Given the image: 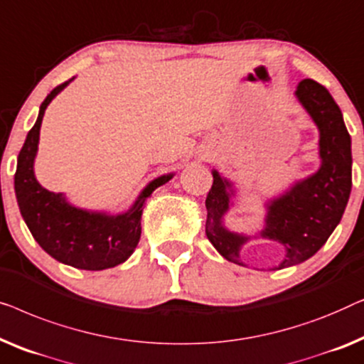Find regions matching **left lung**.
Instances as JSON below:
<instances>
[{"label": "left lung", "instance_id": "8db88e82", "mask_svg": "<svg viewBox=\"0 0 364 364\" xmlns=\"http://www.w3.org/2000/svg\"><path fill=\"white\" fill-rule=\"evenodd\" d=\"M295 95L320 130V170L296 183L284 196L269 204L262 237L277 240L287 250L277 269L300 264L318 252L341 221L351 193V138L340 107L323 85L304 79ZM231 183L213 171V186L206 196V235L229 262H240L245 235L228 231L223 216L229 209Z\"/></svg>", "mask_w": 364, "mask_h": 364}]
</instances>
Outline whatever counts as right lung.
Here are the masks:
<instances>
[{"instance_id":"right-lung-1","label":"right lung","mask_w":364,"mask_h":364,"mask_svg":"<svg viewBox=\"0 0 364 364\" xmlns=\"http://www.w3.org/2000/svg\"><path fill=\"white\" fill-rule=\"evenodd\" d=\"M65 80L53 89L41 104L38 120L29 130L18 155L14 191L21 216L41 247L59 262L84 270H104L125 262L135 250L141 235V213L146 199L156 188L171 180L165 175L143 189L130 211L107 216L73 208L63 194H54L34 178V156L38 151L41 122L49 102L69 84Z\"/></svg>"}]
</instances>
